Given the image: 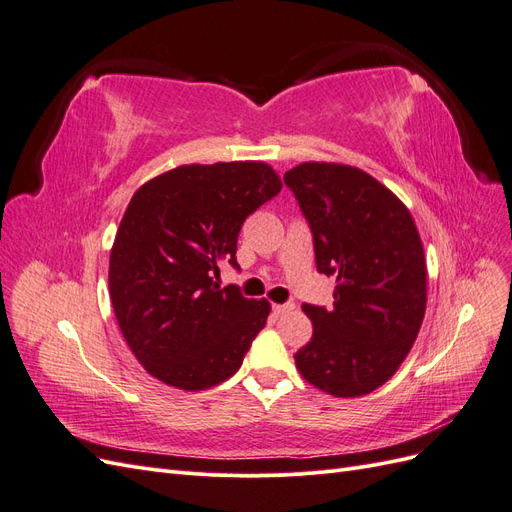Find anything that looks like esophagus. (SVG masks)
Returning a JSON list of instances; mask_svg holds the SVG:
<instances>
[{
	"instance_id": "obj_1",
	"label": "esophagus",
	"mask_w": 512,
	"mask_h": 512,
	"mask_svg": "<svg viewBox=\"0 0 512 512\" xmlns=\"http://www.w3.org/2000/svg\"><path fill=\"white\" fill-rule=\"evenodd\" d=\"M292 309H294V303H282V305H273V312H275L277 316H284V314L292 312Z\"/></svg>"
}]
</instances>
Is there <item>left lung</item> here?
<instances>
[{
    "label": "left lung",
    "instance_id": "8db88e82",
    "mask_svg": "<svg viewBox=\"0 0 512 512\" xmlns=\"http://www.w3.org/2000/svg\"><path fill=\"white\" fill-rule=\"evenodd\" d=\"M314 237L316 269L337 277L333 307L303 303L312 339L299 374L335 397H361L408 356L427 305L423 243L406 205L346 164L305 162L284 175Z\"/></svg>",
    "mask_w": 512,
    "mask_h": 512
}]
</instances>
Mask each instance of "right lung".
I'll return each mask as SVG.
<instances>
[{
  "mask_svg": "<svg viewBox=\"0 0 512 512\" xmlns=\"http://www.w3.org/2000/svg\"><path fill=\"white\" fill-rule=\"evenodd\" d=\"M280 190L262 162L177 166L136 190L111 250L108 290L123 337L153 378L205 391L241 367L271 305L213 277L220 262L239 269L245 218Z\"/></svg>",
  "mask_w": 512,
  "mask_h": 512,
  "instance_id": "right-lung-1",
  "label": "right lung"
}]
</instances>
